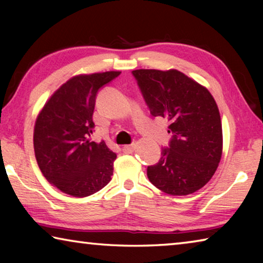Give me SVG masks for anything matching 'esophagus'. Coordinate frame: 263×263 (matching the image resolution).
Wrapping results in <instances>:
<instances>
[{"label":"esophagus","mask_w":263,"mask_h":263,"mask_svg":"<svg viewBox=\"0 0 263 263\" xmlns=\"http://www.w3.org/2000/svg\"><path fill=\"white\" fill-rule=\"evenodd\" d=\"M135 149H136V145H135V144L123 146V151H124V153H126V154H131V153H133V152H135Z\"/></svg>","instance_id":"esophagus-1"}]
</instances>
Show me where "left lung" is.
Returning a JSON list of instances; mask_svg holds the SVG:
<instances>
[{"label":"left lung","instance_id":"left-lung-1","mask_svg":"<svg viewBox=\"0 0 263 263\" xmlns=\"http://www.w3.org/2000/svg\"><path fill=\"white\" fill-rule=\"evenodd\" d=\"M153 116L167 118L173 139L147 168L151 183L173 196L194 194L215 174L222 154L219 109L206 87L177 69H136Z\"/></svg>","mask_w":263,"mask_h":263}]
</instances>
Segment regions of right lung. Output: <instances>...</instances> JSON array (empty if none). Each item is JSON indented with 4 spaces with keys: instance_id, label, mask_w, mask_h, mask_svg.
Segmentation results:
<instances>
[{
    "instance_id": "obj_1",
    "label": "right lung",
    "mask_w": 263,
    "mask_h": 263,
    "mask_svg": "<svg viewBox=\"0 0 263 263\" xmlns=\"http://www.w3.org/2000/svg\"><path fill=\"white\" fill-rule=\"evenodd\" d=\"M121 72L79 74L53 92L33 128L35 160L45 179L62 193L87 197L111 181L116 153L105 142L89 139L101 87Z\"/></svg>"
}]
</instances>
